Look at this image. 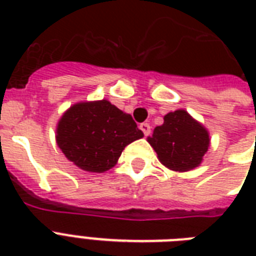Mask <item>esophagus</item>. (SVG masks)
<instances>
[{
	"label": "esophagus",
	"instance_id": "1",
	"mask_svg": "<svg viewBox=\"0 0 256 256\" xmlns=\"http://www.w3.org/2000/svg\"><path fill=\"white\" fill-rule=\"evenodd\" d=\"M140 128L142 130V132H144V136H148L150 132H152V128H150V124H146V122H144V124H140Z\"/></svg>",
	"mask_w": 256,
	"mask_h": 256
}]
</instances>
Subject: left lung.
<instances>
[{
	"label": "left lung",
	"instance_id": "1",
	"mask_svg": "<svg viewBox=\"0 0 256 256\" xmlns=\"http://www.w3.org/2000/svg\"><path fill=\"white\" fill-rule=\"evenodd\" d=\"M164 122L154 128L148 144L166 168L187 171L202 162L208 148V132L184 110L164 116Z\"/></svg>",
	"mask_w": 256,
	"mask_h": 256
}]
</instances>
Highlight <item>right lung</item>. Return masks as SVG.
I'll use <instances>...</instances> for the list:
<instances>
[{
  "label": "right lung",
  "instance_id": "right-lung-1",
  "mask_svg": "<svg viewBox=\"0 0 256 256\" xmlns=\"http://www.w3.org/2000/svg\"><path fill=\"white\" fill-rule=\"evenodd\" d=\"M142 136L132 116L106 100L74 104L57 128L58 146L66 158L92 172L112 168L124 148Z\"/></svg>",
  "mask_w": 256,
  "mask_h": 256
}]
</instances>
